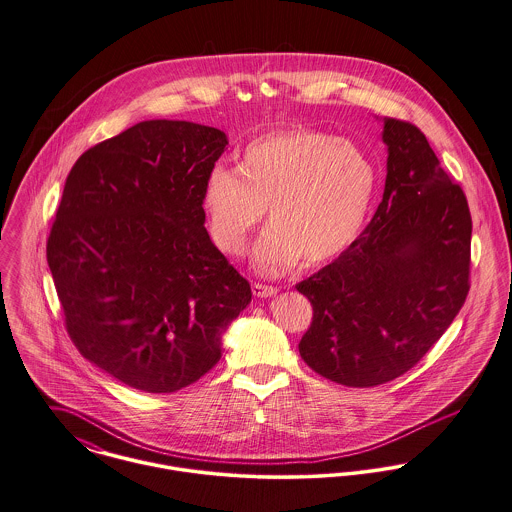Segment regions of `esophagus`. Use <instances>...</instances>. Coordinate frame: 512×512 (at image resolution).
<instances>
[{"label":"esophagus","mask_w":512,"mask_h":512,"mask_svg":"<svg viewBox=\"0 0 512 512\" xmlns=\"http://www.w3.org/2000/svg\"><path fill=\"white\" fill-rule=\"evenodd\" d=\"M252 293H254L256 297H274V295L278 293V287H276V285H268V283L256 281V283H252Z\"/></svg>","instance_id":"1"}]
</instances>
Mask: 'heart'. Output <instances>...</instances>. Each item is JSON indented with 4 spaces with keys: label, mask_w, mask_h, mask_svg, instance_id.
Instances as JSON below:
<instances>
[{
    "label": "heart",
    "mask_w": 512,
    "mask_h": 512,
    "mask_svg": "<svg viewBox=\"0 0 512 512\" xmlns=\"http://www.w3.org/2000/svg\"><path fill=\"white\" fill-rule=\"evenodd\" d=\"M375 189L372 158L352 140L309 129L276 131L248 142L236 170L215 166L201 203L213 242L231 256L268 211L272 225L254 248L264 274L297 258L319 266L342 254L360 231Z\"/></svg>",
    "instance_id": "b5f03b06"
}]
</instances>
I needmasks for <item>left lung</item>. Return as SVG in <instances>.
<instances>
[{
	"label": "left lung",
	"instance_id": "8db88e82",
	"mask_svg": "<svg viewBox=\"0 0 512 512\" xmlns=\"http://www.w3.org/2000/svg\"><path fill=\"white\" fill-rule=\"evenodd\" d=\"M387 178L370 225L297 283L313 305L299 354L346 387L409 372L452 325L469 291L471 215L464 189L417 125L383 117Z\"/></svg>",
	"mask_w": 512,
	"mask_h": 512
}]
</instances>
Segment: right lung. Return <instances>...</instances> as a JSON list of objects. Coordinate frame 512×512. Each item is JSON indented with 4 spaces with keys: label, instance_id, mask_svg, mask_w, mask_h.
<instances>
[{
    "label": "right lung",
    "instance_id": "1",
    "mask_svg": "<svg viewBox=\"0 0 512 512\" xmlns=\"http://www.w3.org/2000/svg\"><path fill=\"white\" fill-rule=\"evenodd\" d=\"M223 131L142 121L72 166L47 240L64 326L80 354L146 393H174L221 360L252 299L211 242L203 180Z\"/></svg>",
    "mask_w": 512,
    "mask_h": 512
}]
</instances>
